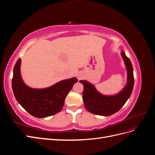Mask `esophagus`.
<instances>
[{
    "label": "esophagus",
    "instance_id": "1",
    "mask_svg": "<svg viewBox=\"0 0 155 155\" xmlns=\"http://www.w3.org/2000/svg\"><path fill=\"white\" fill-rule=\"evenodd\" d=\"M78 79H80L82 78V77H81V76H80V75H79V76H78Z\"/></svg>",
    "mask_w": 155,
    "mask_h": 155
}]
</instances>
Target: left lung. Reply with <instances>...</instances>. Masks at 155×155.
Here are the masks:
<instances>
[{
    "label": "left lung",
    "mask_w": 155,
    "mask_h": 155,
    "mask_svg": "<svg viewBox=\"0 0 155 155\" xmlns=\"http://www.w3.org/2000/svg\"><path fill=\"white\" fill-rule=\"evenodd\" d=\"M121 57L124 59L127 70V84L118 94L111 96L102 95L90 83L79 81L84 87L83 99L88 112L96 115L110 116L120 110L129 98L134 87L133 68L129 58L127 57L124 51L121 52Z\"/></svg>",
    "instance_id": "1"
}]
</instances>
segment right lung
Masks as SVG:
<instances>
[{
  "label": "right lung",
  "instance_id": "right-lung-1",
  "mask_svg": "<svg viewBox=\"0 0 155 155\" xmlns=\"http://www.w3.org/2000/svg\"><path fill=\"white\" fill-rule=\"evenodd\" d=\"M21 59L13 68L12 89L17 101L29 114L36 118L54 115L63 109L65 97L71 90L76 78L60 81L44 89H34L26 86L20 74Z\"/></svg>",
  "mask_w": 155,
  "mask_h": 155
}]
</instances>
